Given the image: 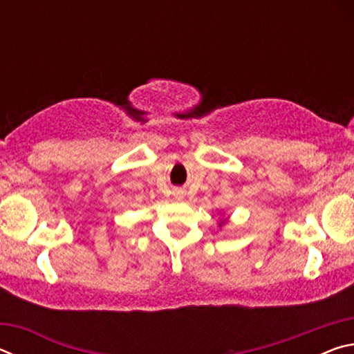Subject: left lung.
<instances>
[{
	"label": "left lung",
	"instance_id": "obj_1",
	"mask_svg": "<svg viewBox=\"0 0 354 354\" xmlns=\"http://www.w3.org/2000/svg\"><path fill=\"white\" fill-rule=\"evenodd\" d=\"M221 225H223V221H221V223H220V226H221Z\"/></svg>",
	"mask_w": 354,
	"mask_h": 354
}]
</instances>
